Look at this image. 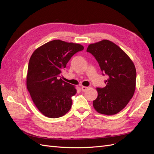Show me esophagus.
I'll use <instances>...</instances> for the list:
<instances>
[{
  "mask_svg": "<svg viewBox=\"0 0 154 154\" xmlns=\"http://www.w3.org/2000/svg\"><path fill=\"white\" fill-rule=\"evenodd\" d=\"M88 87L82 86V91L83 92H85V91H86V90H87V89H88Z\"/></svg>",
  "mask_w": 154,
  "mask_h": 154,
  "instance_id": "obj_1",
  "label": "esophagus"
}]
</instances>
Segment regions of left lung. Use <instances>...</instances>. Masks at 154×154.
Wrapping results in <instances>:
<instances>
[{"instance_id": "1", "label": "left lung", "mask_w": 154, "mask_h": 154, "mask_svg": "<svg viewBox=\"0 0 154 154\" xmlns=\"http://www.w3.org/2000/svg\"><path fill=\"white\" fill-rule=\"evenodd\" d=\"M87 51L94 56L101 71L108 76L105 81L106 86L96 88L98 95L93 101V106L102 114H117L134 94L136 82L134 64L119 46L108 40L90 44Z\"/></svg>"}]
</instances>
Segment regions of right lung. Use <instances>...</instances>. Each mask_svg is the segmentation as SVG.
I'll return each mask as SVG.
<instances>
[{
  "label": "right lung",
  "instance_id": "add662e5",
  "mask_svg": "<svg viewBox=\"0 0 154 154\" xmlns=\"http://www.w3.org/2000/svg\"><path fill=\"white\" fill-rule=\"evenodd\" d=\"M83 46L54 40L37 48L30 58L26 84L37 109L46 117L57 118L71 109L76 89L60 78L62 70Z\"/></svg>",
  "mask_w": 154,
  "mask_h": 154
}]
</instances>
